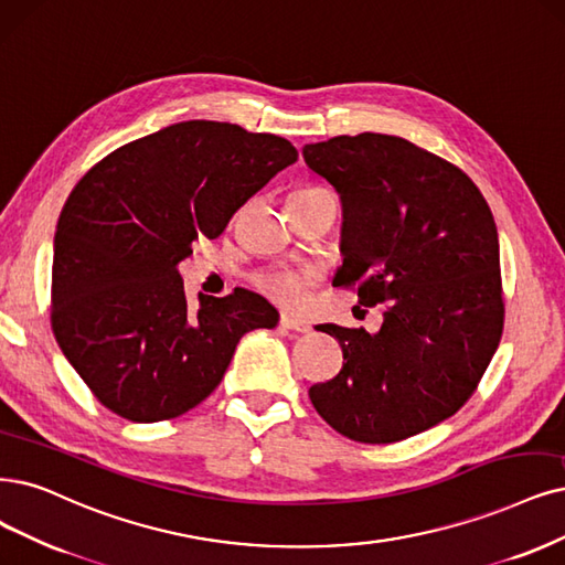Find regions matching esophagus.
I'll use <instances>...</instances> for the list:
<instances>
[{
  "label": "esophagus",
  "instance_id": "34e87169",
  "mask_svg": "<svg viewBox=\"0 0 565 565\" xmlns=\"http://www.w3.org/2000/svg\"><path fill=\"white\" fill-rule=\"evenodd\" d=\"M279 326L286 328V330H296V332H307V330H309V323H307V321L296 319V317H288V315H281V317H279Z\"/></svg>",
  "mask_w": 565,
  "mask_h": 565
}]
</instances>
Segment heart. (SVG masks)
<instances>
[{
    "instance_id": "1",
    "label": "heart",
    "mask_w": 565,
    "mask_h": 565,
    "mask_svg": "<svg viewBox=\"0 0 565 565\" xmlns=\"http://www.w3.org/2000/svg\"><path fill=\"white\" fill-rule=\"evenodd\" d=\"M311 281H315V271L307 267H269L254 279L263 296L284 307L302 305Z\"/></svg>"
}]
</instances>
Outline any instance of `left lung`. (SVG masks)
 <instances>
[{
  "mask_svg": "<svg viewBox=\"0 0 565 565\" xmlns=\"http://www.w3.org/2000/svg\"><path fill=\"white\" fill-rule=\"evenodd\" d=\"M302 156L344 206L332 284L384 305L374 335L321 326L344 363L309 388L311 405L349 440H407L468 403L503 335L493 214L466 172L403 137L342 135Z\"/></svg>",
  "mask_w": 565,
  "mask_h": 565,
  "instance_id": "8db88e82",
  "label": "left lung"
}]
</instances>
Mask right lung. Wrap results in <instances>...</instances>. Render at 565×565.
<instances>
[{
    "mask_svg": "<svg viewBox=\"0 0 565 565\" xmlns=\"http://www.w3.org/2000/svg\"><path fill=\"white\" fill-rule=\"evenodd\" d=\"M296 160L284 137L185 120L120 146L74 185L55 230L51 328L109 412L177 419L214 393L242 335L277 326L246 288L191 307L177 265Z\"/></svg>",
    "mask_w": 565,
    "mask_h": 565,
    "instance_id": "add662e5",
    "label": "right lung"
}]
</instances>
